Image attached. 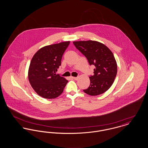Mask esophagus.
I'll list each match as a JSON object with an SVG mask.
<instances>
[{"instance_id":"34e87169","label":"esophagus","mask_w":148,"mask_h":148,"mask_svg":"<svg viewBox=\"0 0 148 148\" xmlns=\"http://www.w3.org/2000/svg\"><path fill=\"white\" fill-rule=\"evenodd\" d=\"M72 78L74 80H77V79L79 78V77H72Z\"/></svg>"}]
</instances>
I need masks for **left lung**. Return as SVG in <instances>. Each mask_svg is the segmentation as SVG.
I'll list each match as a JSON object with an SVG mask.
<instances>
[{
  "label": "left lung",
  "instance_id": "8db88e82",
  "mask_svg": "<svg viewBox=\"0 0 148 148\" xmlns=\"http://www.w3.org/2000/svg\"><path fill=\"white\" fill-rule=\"evenodd\" d=\"M74 45L93 65L94 74L89 77L90 84L83 90L91 96L107 91L112 85L117 74V64L113 53L104 44L93 41L74 42Z\"/></svg>",
  "mask_w": 148,
  "mask_h": 148
}]
</instances>
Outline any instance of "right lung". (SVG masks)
Segmentation results:
<instances>
[{"mask_svg": "<svg viewBox=\"0 0 148 148\" xmlns=\"http://www.w3.org/2000/svg\"><path fill=\"white\" fill-rule=\"evenodd\" d=\"M69 43L68 41L44 47L32 58L29 68V81L35 92L44 98H56L63 92L68 82L56 74V71Z\"/></svg>", "mask_w": 148, "mask_h": 148, "instance_id": "obj_1", "label": "right lung"}]
</instances>
